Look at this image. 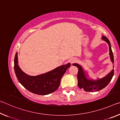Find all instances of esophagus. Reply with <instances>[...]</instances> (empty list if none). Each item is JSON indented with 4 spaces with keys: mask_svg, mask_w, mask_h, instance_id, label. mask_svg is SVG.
Listing matches in <instances>:
<instances>
[{
    "mask_svg": "<svg viewBox=\"0 0 120 120\" xmlns=\"http://www.w3.org/2000/svg\"><path fill=\"white\" fill-rule=\"evenodd\" d=\"M76 60L77 59H76V58H72L69 60V62L72 64H73V63H74L75 61H76Z\"/></svg>",
    "mask_w": 120,
    "mask_h": 120,
    "instance_id": "1",
    "label": "esophagus"
}]
</instances>
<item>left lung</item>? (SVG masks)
I'll use <instances>...</instances> for the list:
<instances>
[{
	"label": "left lung",
	"instance_id": "8db88e82",
	"mask_svg": "<svg viewBox=\"0 0 120 120\" xmlns=\"http://www.w3.org/2000/svg\"><path fill=\"white\" fill-rule=\"evenodd\" d=\"M102 39L106 42L109 44V56L112 63H114V56L112 51L111 45L109 41L108 38L104 36H102ZM73 66H76L78 68V86L80 89H83L86 92H96L105 88L112 79V77L114 74V70L113 69L106 76L102 78L98 79L96 80L93 79H89L87 78V74H85L84 70L80 65L78 64H73Z\"/></svg>",
	"mask_w": 120,
	"mask_h": 120
}]
</instances>
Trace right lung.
<instances>
[{"label":"right lung","mask_w":120,"mask_h":120,"mask_svg":"<svg viewBox=\"0 0 120 120\" xmlns=\"http://www.w3.org/2000/svg\"><path fill=\"white\" fill-rule=\"evenodd\" d=\"M70 65L68 63L45 74L32 76L26 74L19 68L18 65L17 52L16 53L14 59V70L19 82L30 92L40 95H48L57 90L63 75Z\"/></svg>","instance_id":"1"}]
</instances>
